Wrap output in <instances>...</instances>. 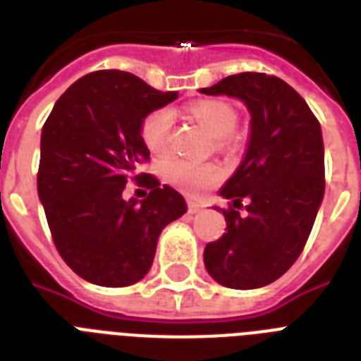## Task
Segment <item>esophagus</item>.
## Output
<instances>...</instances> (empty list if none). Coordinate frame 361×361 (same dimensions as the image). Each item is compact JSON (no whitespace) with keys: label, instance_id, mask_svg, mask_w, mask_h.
<instances>
[{"label":"esophagus","instance_id":"esophagus-1","mask_svg":"<svg viewBox=\"0 0 361 361\" xmlns=\"http://www.w3.org/2000/svg\"><path fill=\"white\" fill-rule=\"evenodd\" d=\"M187 205H189L190 214H198L200 211H203V207H205L202 202H198V200H194V198L187 200Z\"/></svg>","mask_w":361,"mask_h":361}]
</instances>
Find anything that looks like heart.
<instances>
[{"instance_id":"heart-1","label":"heart","mask_w":361,"mask_h":361,"mask_svg":"<svg viewBox=\"0 0 361 361\" xmlns=\"http://www.w3.org/2000/svg\"><path fill=\"white\" fill-rule=\"evenodd\" d=\"M192 118L216 140H224L234 133L238 114L233 106L219 99H202L189 106ZM174 123L171 109L163 106L150 112L142 123V137L147 149L156 156L167 152L169 136ZM163 174L172 185L185 192H200L221 178V171L211 163H194L187 159H169L163 165Z\"/></svg>"}]
</instances>
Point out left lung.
<instances>
[{"mask_svg":"<svg viewBox=\"0 0 361 361\" xmlns=\"http://www.w3.org/2000/svg\"><path fill=\"white\" fill-rule=\"evenodd\" d=\"M240 99L250 114L245 154L219 189L231 200L227 233L207 243V272L228 289H258L289 271L302 255L325 192L322 127L305 99L283 80L241 72L200 89ZM247 200L246 214L235 209Z\"/></svg>","mask_w":361,"mask_h":361,"instance_id":"8db88e82","label":"left lung"}]
</instances>
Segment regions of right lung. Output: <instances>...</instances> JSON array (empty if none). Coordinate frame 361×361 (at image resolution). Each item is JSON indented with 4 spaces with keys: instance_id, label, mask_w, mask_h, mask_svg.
Listing matches in <instances>:
<instances>
[{
    "instance_id": "right-lung-1",
    "label": "right lung",
    "mask_w": 361,
    "mask_h": 361,
    "mask_svg": "<svg viewBox=\"0 0 361 361\" xmlns=\"http://www.w3.org/2000/svg\"><path fill=\"white\" fill-rule=\"evenodd\" d=\"M176 98L130 72L98 71L72 83L43 125L37 196L59 256L90 283L142 280L161 231L187 212L178 190L137 174L150 156L143 120ZM130 176L151 189L145 200L123 198Z\"/></svg>"
}]
</instances>
